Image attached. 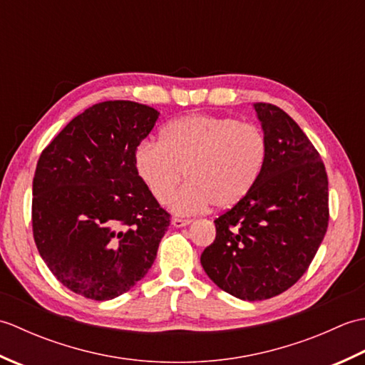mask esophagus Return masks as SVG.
<instances>
[{
	"instance_id": "obj_1",
	"label": "esophagus",
	"mask_w": 365,
	"mask_h": 365,
	"mask_svg": "<svg viewBox=\"0 0 365 365\" xmlns=\"http://www.w3.org/2000/svg\"><path fill=\"white\" fill-rule=\"evenodd\" d=\"M191 221L190 220H182V218H174L173 221H170V224H173L174 227H185V226H188Z\"/></svg>"
}]
</instances>
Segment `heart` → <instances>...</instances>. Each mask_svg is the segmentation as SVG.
<instances>
[{
  "label": "heart",
  "instance_id": "heart-1",
  "mask_svg": "<svg viewBox=\"0 0 365 365\" xmlns=\"http://www.w3.org/2000/svg\"><path fill=\"white\" fill-rule=\"evenodd\" d=\"M268 138L254 122L212 114H190L166 123L160 143L144 141L135 152L136 173L152 197L170 200L177 215L218 210L243 200L259 182L268 160Z\"/></svg>",
  "mask_w": 365,
  "mask_h": 365
}]
</instances>
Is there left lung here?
<instances>
[{"instance_id": "left-lung-1", "label": "left lung", "mask_w": 365, "mask_h": 365, "mask_svg": "<svg viewBox=\"0 0 365 365\" xmlns=\"http://www.w3.org/2000/svg\"><path fill=\"white\" fill-rule=\"evenodd\" d=\"M268 138L263 173L243 200L215 220L200 255L207 276L232 297L262 301L306 273L327 234L328 175L319 152L289 114L254 103Z\"/></svg>"}]
</instances>
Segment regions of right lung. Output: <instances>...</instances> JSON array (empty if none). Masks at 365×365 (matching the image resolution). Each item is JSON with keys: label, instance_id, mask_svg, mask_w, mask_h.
I'll use <instances>...</instances> for the list:
<instances>
[{"label": "right lung", "instance_id": "1", "mask_svg": "<svg viewBox=\"0 0 365 365\" xmlns=\"http://www.w3.org/2000/svg\"><path fill=\"white\" fill-rule=\"evenodd\" d=\"M160 113L113 100L76 115L45 147L33 180V234L54 277L113 299L147 274L169 226L139 178L135 152Z\"/></svg>", "mask_w": 365, "mask_h": 365}]
</instances>
